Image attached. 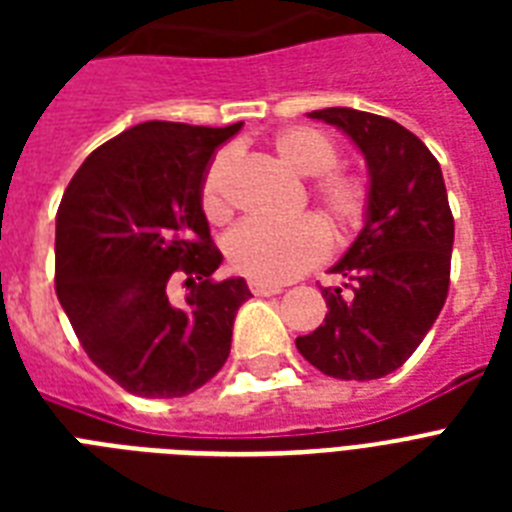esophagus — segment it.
<instances>
[{
    "label": "esophagus",
    "instance_id": "1",
    "mask_svg": "<svg viewBox=\"0 0 512 512\" xmlns=\"http://www.w3.org/2000/svg\"><path fill=\"white\" fill-rule=\"evenodd\" d=\"M281 284H271V281H260V279H249V292L257 297H265V295H279L281 292Z\"/></svg>",
    "mask_w": 512,
    "mask_h": 512
}]
</instances>
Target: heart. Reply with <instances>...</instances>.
Returning a JSON list of instances; mask_svg holds the SVG:
<instances>
[{"mask_svg":"<svg viewBox=\"0 0 512 512\" xmlns=\"http://www.w3.org/2000/svg\"><path fill=\"white\" fill-rule=\"evenodd\" d=\"M273 156L297 177H313L308 185L311 204L337 241L350 239L361 228L369 204L366 183L353 172L337 170L340 151L324 132L313 127H287L273 138ZM233 170L231 151H220L201 180V209L209 220L231 212L228 180ZM324 224V225H325ZM323 225V226H324ZM319 220L303 217L287 225L241 223L225 236L228 263L249 279L289 281L311 271L329 252V236Z\"/></svg>","mask_w":512,"mask_h":512,"instance_id":"obj_1","label":"heart"}]
</instances>
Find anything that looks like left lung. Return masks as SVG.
<instances>
[{"label": "left lung", "mask_w": 512, "mask_h": 512, "mask_svg": "<svg viewBox=\"0 0 512 512\" xmlns=\"http://www.w3.org/2000/svg\"><path fill=\"white\" fill-rule=\"evenodd\" d=\"M311 119L335 124L364 154L369 204L364 228L321 287L327 319L297 350L337 380H377L412 356L444 308L452 268L454 217L436 156L385 116L324 108Z\"/></svg>", "instance_id": "1"}]
</instances>
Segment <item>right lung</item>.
<instances>
[{
	"instance_id": "right-lung-1",
	"label": "right lung",
	"mask_w": 512,
	"mask_h": 512,
	"mask_svg": "<svg viewBox=\"0 0 512 512\" xmlns=\"http://www.w3.org/2000/svg\"><path fill=\"white\" fill-rule=\"evenodd\" d=\"M241 130L135 124L71 177L55 217V292L76 337L124 390L188 396L231 353L247 281H215L223 255L201 209L212 156ZM180 275L186 300H171Z\"/></svg>"
}]
</instances>
